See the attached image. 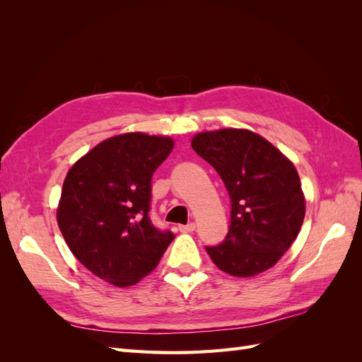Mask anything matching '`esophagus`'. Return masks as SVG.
Wrapping results in <instances>:
<instances>
[{
    "label": "esophagus",
    "instance_id": "obj_1",
    "mask_svg": "<svg viewBox=\"0 0 362 362\" xmlns=\"http://www.w3.org/2000/svg\"><path fill=\"white\" fill-rule=\"evenodd\" d=\"M178 228H180L181 233H193L194 229H196V225H194L193 222H190V223H187V225H180Z\"/></svg>",
    "mask_w": 362,
    "mask_h": 362
}]
</instances>
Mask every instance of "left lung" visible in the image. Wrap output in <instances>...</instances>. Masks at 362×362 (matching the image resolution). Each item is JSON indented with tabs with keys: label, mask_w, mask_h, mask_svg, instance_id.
Returning <instances> with one entry per match:
<instances>
[{
	"label": "left lung",
	"mask_w": 362,
	"mask_h": 362,
	"mask_svg": "<svg viewBox=\"0 0 362 362\" xmlns=\"http://www.w3.org/2000/svg\"><path fill=\"white\" fill-rule=\"evenodd\" d=\"M196 154L221 175L231 198V225L218 246L205 247L214 264L237 278L273 267L298 237L305 196L294 164L254 131L223 128L192 139Z\"/></svg>",
	"instance_id": "obj_1"
}]
</instances>
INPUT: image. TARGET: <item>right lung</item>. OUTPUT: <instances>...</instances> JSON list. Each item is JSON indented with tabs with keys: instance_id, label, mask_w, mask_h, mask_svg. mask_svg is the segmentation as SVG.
Returning a JSON list of instances; mask_svg holds the SVG:
<instances>
[{
	"instance_id": "right-lung-1",
	"label": "right lung",
	"mask_w": 362,
	"mask_h": 362,
	"mask_svg": "<svg viewBox=\"0 0 362 362\" xmlns=\"http://www.w3.org/2000/svg\"><path fill=\"white\" fill-rule=\"evenodd\" d=\"M175 141L125 133L103 140L74 163L63 182L57 223L93 275L129 287L154 270L175 235L149 221L151 178Z\"/></svg>"
}]
</instances>
